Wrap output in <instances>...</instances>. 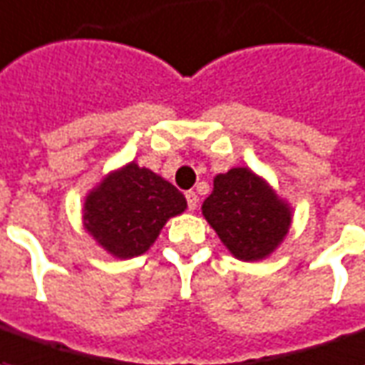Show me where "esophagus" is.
I'll return each instance as SVG.
<instances>
[{"label":"esophagus","instance_id":"esophagus-1","mask_svg":"<svg viewBox=\"0 0 365 365\" xmlns=\"http://www.w3.org/2000/svg\"><path fill=\"white\" fill-rule=\"evenodd\" d=\"M186 202H188V208L196 210V206H198V194L194 192V190H188L186 192Z\"/></svg>","mask_w":365,"mask_h":365}]
</instances>
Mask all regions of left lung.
Listing matches in <instances>:
<instances>
[{
    "mask_svg": "<svg viewBox=\"0 0 365 365\" xmlns=\"http://www.w3.org/2000/svg\"><path fill=\"white\" fill-rule=\"evenodd\" d=\"M202 214L231 255L245 262L267 259L292 223V208L247 167L215 177Z\"/></svg>",
    "mask_w": 365,
    "mask_h": 365,
    "instance_id": "1",
    "label": "left lung"
}]
</instances>
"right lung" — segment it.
<instances>
[{"label":"right lung","mask_w":365,"mask_h":365,"mask_svg":"<svg viewBox=\"0 0 365 365\" xmlns=\"http://www.w3.org/2000/svg\"><path fill=\"white\" fill-rule=\"evenodd\" d=\"M185 210L186 198L180 190L132 161L87 194L83 225L105 251L132 259L155 243L169 217Z\"/></svg>","instance_id":"obj_1"}]
</instances>
